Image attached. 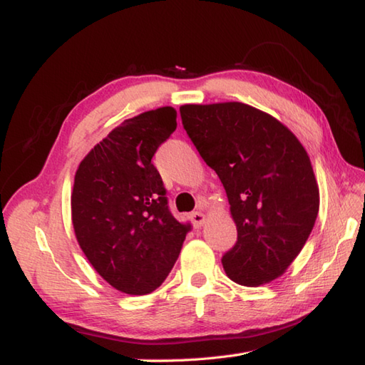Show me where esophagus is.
Listing matches in <instances>:
<instances>
[{"mask_svg":"<svg viewBox=\"0 0 365 365\" xmlns=\"http://www.w3.org/2000/svg\"><path fill=\"white\" fill-rule=\"evenodd\" d=\"M191 221H192V226L199 229L205 222V215L202 212H192L191 213Z\"/></svg>","mask_w":365,"mask_h":365,"instance_id":"esophagus-1","label":"esophagus"}]
</instances>
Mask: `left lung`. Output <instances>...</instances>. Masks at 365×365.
Wrapping results in <instances>:
<instances>
[{"label": "left lung", "mask_w": 365, "mask_h": 365, "mask_svg": "<svg viewBox=\"0 0 365 365\" xmlns=\"http://www.w3.org/2000/svg\"><path fill=\"white\" fill-rule=\"evenodd\" d=\"M200 157L226 190L237 243L222 255L232 281L257 287L282 276L319 215L320 192L304 147L273 115L240 102L180 106Z\"/></svg>", "instance_id": "1"}]
</instances>
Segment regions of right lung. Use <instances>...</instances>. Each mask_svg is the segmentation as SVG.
Instances as JSON below:
<instances>
[{
  "label": "right lung",
  "mask_w": 365,
  "mask_h": 365,
  "mask_svg": "<svg viewBox=\"0 0 365 365\" xmlns=\"http://www.w3.org/2000/svg\"><path fill=\"white\" fill-rule=\"evenodd\" d=\"M170 106L123 120L80 163L72 191L75 237L114 289L147 294L163 284L190 224L169 212L152 157L177 128Z\"/></svg>",
  "instance_id": "add662e5"
}]
</instances>
